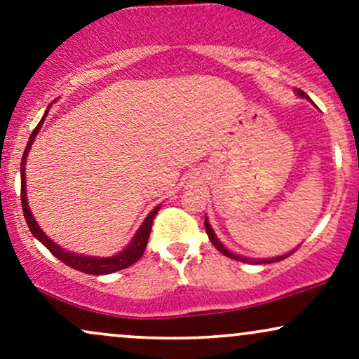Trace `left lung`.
<instances>
[{"instance_id": "obj_1", "label": "left lung", "mask_w": 359, "mask_h": 359, "mask_svg": "<svg viewBox=\"0 0 359 359\" xmlns=\"http://www.w3.org/2000/svg\"><path fill=\"white\" fill-rule=\"evenodd\" d=\"M297 96H299V97H304V100H307V101H311V97H309L306 93H302V90H300V89H297ZM204 226H205V233H208L209 240H211L212 245L216 246L217 251H221V253L224 255V257H228V258H233V259H236V262H243V263H253V265H262V263H273V262H280V259H285L287 257H290V255L294 253V251H288V253H285V255H280V257H273V258H248V257H243V255H238V253H234V251L228 250V248H226L224 245H222V243L219 241V238L216 236V233H214V229L211 228V224H209L208 217H205V222H204Z\"/></svg>"}]
</instances>
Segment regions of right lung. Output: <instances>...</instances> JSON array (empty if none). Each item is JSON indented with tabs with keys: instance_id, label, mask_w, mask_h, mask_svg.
Returning <instances> with one entry per match:
<instances>
[{
	"instance_id": "obj_1",
	"label": "right lung",
	"mask_w": 359,
	"mask_h": 359,
	"mask_svg": "<svg viewBox=\"0 0 359 359\" xmlns=\"http://www.w3.org/2000/svg\"><path fill=\"white\" fill-rule=\"evenodd\" d=\"M48 108H50V106H48ZM48 108L45 111L43 118L40 119L39 125H36L34 133L30 135V140H28L27 148H25V154L22 156V165H20V174H22V208H23V214H25V219H27L28 228H30L32 234H34L36 240L50 250L53 257H57L60 262H64L65 265H69L74 270L84 271V273H89V275H108V273H114V271L118 270L128 269L130 265L137 263L138 259L143 257V253H145L148 238H150V231H151V222H154L156 212H158V209L162 208V204H158L155 209H151L150 214L145 217V221H143L142 226L138 228V231L135 233L133 240L130 241V245H128L125 250H121L119 253L113 255V257H104V258L86 257V255H79V253H74V251L64 250L62 246L57 245L55 241H52L50 238L42 231V228H40L39 222H36L34 214L30 211V205H28V201H27V175H25V165H27L28 151H30V148L35 142V137L39 135L40 128L43 125V119L47 116Z\"/></svg>"
}]
</instances>
